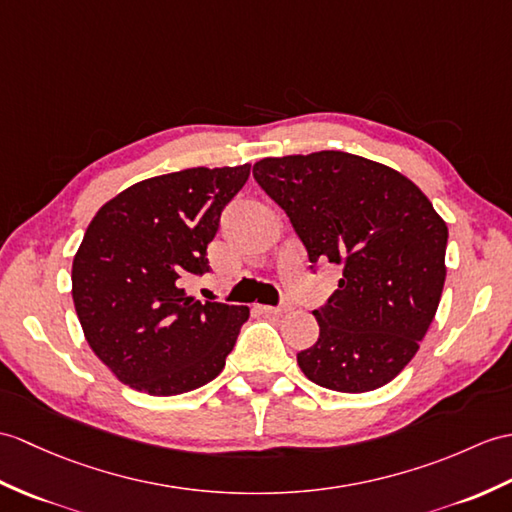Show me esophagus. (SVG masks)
<instances>
[{
  "label": "esophagus",
  "mask_w": 512,
  "mask_h": 512,
  "mask_svg": "<svg viewBox=\"0 0 512 512\" xmlns=\"http://www.w3.org/2000/svg\"><path fill=\"white\" fill-rule=\"evenodd\" d=\"M259 310L264 312V314H275V316H281V314H285V312H290V310H292V305H290V303H281V305H261Z\"/></svg>",
  "instance_id": "obj_1"
}]
</instances>
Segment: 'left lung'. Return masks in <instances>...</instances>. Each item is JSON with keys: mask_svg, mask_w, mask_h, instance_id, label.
Here are the masks:
<instances>
[{"mask_svg": "<svg viewBox=\"0 0 512 512\" xmlns=\"http://www.w3.org/2000/svg\"><path fill=\"white\" fill-rule=\"evenodd\" d=\"M253 176L290 218L312 272L342 266L338 290L314 310L316 344L296 355L301 371L338 392L388 384L434 320L447 224L406 176L351 152L261 159Z\"/></svg>", "mask_w": 512, "mask_h": 512, "instance_id": "obj_1", "label": "left lung"}]
</instances>
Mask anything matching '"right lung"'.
<instances>
[{"instance_id":"add662e5","label":"right lung","mask_w":512,"mask_h":512,"mask_svg":"<svg viewBox=\"0 0 512 512\" xmlns=\"http://www.w3.org/2000/svg\"><path fill=\"white\" fill-rule=\"evenodd\" d=\"M248 174V163L161 174L95 213L71 296L89 347L122 384L172 397L220 375L248 307L202 303L183 285L211 270L207 246Z\"/></svg>"}]
</instances>
